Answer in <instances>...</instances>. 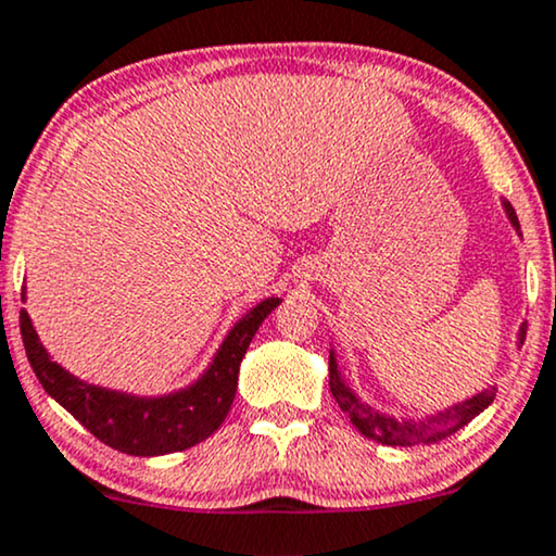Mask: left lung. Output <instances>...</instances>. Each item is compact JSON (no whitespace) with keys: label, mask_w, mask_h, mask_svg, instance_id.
Listing matches in <instances>:
<instances>
[{"label":"left lung","mask_w":556,"mask_h":556,"mask_svg":"<svg viewBox=\"0 0 556 556\" xmlns=\"http://www.w3.org/2000/svg\"><path fill=\"white\" fill-rule=\"evenodd\" d=\"M503 213L508 217L510 228L516 230L518 238H521V223H518L516 210L508 200H501ZM526 339V323L518 326L516 333V349L523 346ZM328 377H330V392H333L336 403L341 405V410L346 413L351 426L356 428L362 435L377 441V444L384 446H416V444H431V441L446 439L454 431H459L462 426H467L469 420L480 413L495 400V388L480 390L475 395H469L459 403H452L444 410L433 413V416L426 418H397L390 416V413L377 410L375 405L362 400L359 392H356L343 377V369L339 364V351L330 346V356H328Z\"/></svg>","instance_id":"8db88e82"}]
</instances>
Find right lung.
Here are the masks:
<instances>
[{"label": "right lung", "instance_id": "add662e5", "mask_svg": "<svg viewBox=\"0 0 556 556\" xmlns=\"http://www.w3.org/2000/svg\"><path fill=\"white\" fill-rule=\"evenodd\" d=\"M25 300L27 287H23ZM279 302V298L256 302L223 336L207 367L185 388L164 395H136L72 375L48 354L25 307L20 311V333L38 382L89 433L123 454L161 456L185 452L220 428L233 405L245 349Z\"/></svg>", "mask_w": 556, "mask_h": 556}]
</instances>
